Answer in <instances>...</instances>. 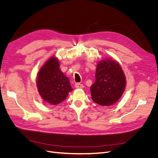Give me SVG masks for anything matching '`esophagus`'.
Masks as SVG:
<instances>
[{"label":"esophagus","instance_id":"esophagus-1","mask_svg":"<svg viewBox=\"0 0 158 158\" xmlns=\"http://www.w3.org/2000/svg\"><path fill=\"white\" fill-rule=\"evenodd\" d=\"M75 87H76V88H78V89H82L84 88V85L82 84H80V83H76Z\"/></svg>","mask_w":158,"mask_h":158}]
</instances>
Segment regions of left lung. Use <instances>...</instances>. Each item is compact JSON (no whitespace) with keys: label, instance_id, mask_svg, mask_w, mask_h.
<instances>
[{"label":"left lung","instance_id":"left-lung-1","mask_svg":"<svg viewBox=\"0 0 158 158\" xmlns=\"http://www.w3.org/2000/svg\"><path fill=\"white\" fill-rule=\"evenodd\" d=\"M126 83L125 73L117 61L100 60L97 64L95 82L90 87L92 99L100 106H111L122 96Z\"/></svg>","mask_w":158,"mask_h":158}]
</instances>
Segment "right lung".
Here are the masks:
<instances>
[{"label":"right lung","instance_id":"right-lung-1","mask_svg":"<svg viewBox=\"0 0 158 158\" xmlns=\"http://www.w3.org/2000/svg\"><path fill=\"white\" fill-rule=\"evenodd\" d=\"M36 83L41 98L53 106L63 102L69 93L73 90L69 78L60 69L58 58L55 56L49 58L40 68Z\"/></svg>","mask_w":158,"mask_h":158}]
</instances>
